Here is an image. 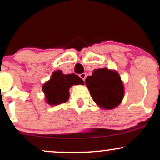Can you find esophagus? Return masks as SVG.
I'll use <instances>...</instances> for the list:
<instances>
[{"mask_svg": "<svg viewBox=\"0 0 160 160\" xmlns=\"http://www.w3.org/2000/svg\"><path fill=\"white\" fill-rule=\"evenodd\" d=\"M80 78L82 79V80H86V74H85V73H82V74H80Z\"/></svg>", "mask_w": 160, "mask_h": 160, "instance_id": "1", "label": "esophagus"}]
</instances>
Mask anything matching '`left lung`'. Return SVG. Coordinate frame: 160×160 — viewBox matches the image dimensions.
Returning <instances> with one entry per match:
<instances>
[{"label":"left lung","mask_w":160,"mask_h":160,"mask_svg":"<svg viewBox=\"0 0 160 160\" xmlns=\"http://www.w3.org/2000/svg\"><path fill=\"white\" fill-rule=\"evenodd\" d=\"M85 82L93 101L103 109H113L123 98V83L118 73L113 70H94Z\"/></svg>","instance_id":"8db88e82"}]
</instances>
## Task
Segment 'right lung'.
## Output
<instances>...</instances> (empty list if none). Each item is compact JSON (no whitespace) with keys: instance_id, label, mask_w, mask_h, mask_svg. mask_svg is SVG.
Returning <instances> with one entry per match:
<instances>
[{"instance_id":"add662e5","label":"right lung","mask_w":160,"mask_h":160,"mask_svg":"<svg viewBox=\"0 0 160 160\" xmlns=\"http://www.w3.org/2000/svg\"><path fill=\"white\" fill-rule=\"evenodd\" d=\"M83 83V80L75 74H63L62 71H56L52 73L50 80L43 84L42 89L47 103L49 105H57L68 100L69 89L71 86Z\"/></svg>"}]
</instances>
